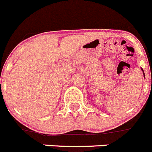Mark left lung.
<instances>
[{"mask_svg":"<svg viewBox=\"0 0 152 152\" xmlns=\"http://www.w3.org/2000/svg\"><path fill=\"white\" fill-rule=\"evenodd\" d=\"M142 71H143V70H142ZM144 76H145V75H144Z\"/></svg>","mask_w":152,"mask_h":152,"instance_id":"8db88e82","label":"left lung"}]
</instances>
